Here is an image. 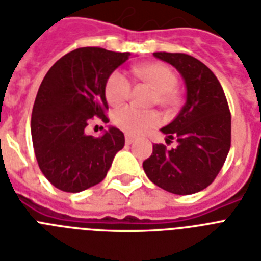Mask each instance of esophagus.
Instances as JSON below:
<instances>
[{
	"instance_id": "obj_1",
	"label": "esophagus",
	"mask_w": 261,
	"mask_h": 261,
	"mask_svg": "<svg viewBox=\"0 0 261 261\" xmlns=\"http://www.w3.org/2000/svg\"><path fill=\"white\" fill-rule=\"evenodd\" d=\"M135 139H137V137H134V135H131V134L126 135V143H127V145H131V143H134Z\"/></svg>"
}]
</instances>
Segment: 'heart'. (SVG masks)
<instances>
[{"mask_svg": "<svg viewBox=\"0 0 261 261\" xmlns=\"http://www.w3.org/2000/svg\"><path fill=\"white\" fill-rule=\"evenodd\" d=\"M135 75L150 83L158 92L160 103H169L173 99V91L177 86V76L167 65L161 63L138 65ZM131 92V82L122 71H114L106 82V97L111 105H120L128 99ZM114 122L119 128L130 134H143L150 128L160 124L161 118L155 111L142 110L137 106H126L115 112Z\"/></svg>", "mask_w": 261, "mask_h": 261, "instance_id": "1", "label": "heart"}]
</instances>
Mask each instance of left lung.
Segmentation results:
<instances>
[{
    "instance_id": "left-lung-1",
    "label": "left lung",
    "mask_w": 261,
    "mask_h": 261,
    "mask_svg": "<svg viewBox=\"0 0 261 261\" xmlns=\"http://www.w3.org/2000/svg\"><path fill=\"white\" fill-rule=\"evenodd\" d=\"M152 56L179 72L186 100L178 115L161 128L166 141L175 139L177 146L167 150L164 145H152L143 170L152 184L173 194L201 192L215 181L230 149L225 94L215 73L196 57L169 52H154Z\"/></svg>"
}]
</instances>
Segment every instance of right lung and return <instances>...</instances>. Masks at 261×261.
<instances>
[{"mask_svg": "<svg viewBox=\"0 0 261 261\" xmlns=\"http://www.w3.org/2000/svg\"><path fill=\"white\" fill-rule=\"evenodd\" d=\"M130 52L84 46L57 60L36 96L31 133L36 160L57 189L79 193L105 179L114 156L124 146V134L109 126L100 137L86 134L88 120L105 110L106 82Z\"/></svg>", "mask_w": 261, "mask_h": 261, "instance_id": "1", "label": "right lung"}]
</instances>
